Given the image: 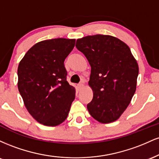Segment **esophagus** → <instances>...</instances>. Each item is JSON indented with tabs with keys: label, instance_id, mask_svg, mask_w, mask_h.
<instances>
[{
	"label": "esophagus",
	"instance_id": "1",
	"mask_svg": "<svg viewBox=\"0 0 159 159\" xmlns=\"http://www.w3.org/2000/svg\"><path fill=\"white\" fill-rule=\"evenodd\" d=\"M83 87H84V84L82 83H80L78 84V88L79 89V90H81V89L83 88Z\"/></svg>",
	"mask_w": 159,
	"mask_h": 159
}]
</instances>
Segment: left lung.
Returning <instances> with one entry per match:
<instances>
[{
	"instance_id": "8db88e82",
	"label": "left lung",
	"mask_w": 159,
	"mask_h": 159,
	"mask_svg": "<svg viewBox=\"0 0 159 159\" xmlns=\"http://www.w3.org/2000/svg\"><path fill=\"white\" fill-rule=\"evenodd\" d=\"M75 46L91 66L88 84L93 97L87 110L99 123L116 121L135 93L139 72L135 58L125 43L110 35L85 36Z\"/></svg>"
}]
</instances>
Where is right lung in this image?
<instances>
[{
	"mask_svg": "<svg viewBox=\"0 0 159 159\" xmlns=\"http://www.w3.org/2000/svg\"><path fill=\"white\" fill-rule=\"evenodd\" d=\"M75 44V39L43 40L19 63V91L29 114L43 125L56 126L68 116L75 89L66 81L64 61Z\"/></svg>",
	"mask_w": 159,
	"mask_h": 159,
	"instance_id": "obj_1",
	"label": "right lung"
}]
</instances>
